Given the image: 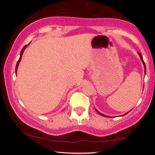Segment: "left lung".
<instances>
[{
  "label": "left lung",
  "instance_id": "1",
  "mask_svg": "<svg viewBox=\"0 0 155 155\" xmlns=\"http://www.w3.org/2000/svg\"><path fill=\"white\" fill-rule=\"evenodd\" d=\"M138 54H139V56H140V60H141V61H142V63H143V65H144V70H145V74H146V65H145V63H144V61H143V57L141 56V54H140V53H139L138 52ZM96 110V109H95ZM96 111L97 112V113L99 114L100 115H101V116H103V117H108V116H106V115H104V114H101V112H99L98 111H97V110H96ZM128 112H130V111H128ZM128 112H127V113H128ZM127 113H126L125 114H127ZM125 114H124V115H125Z\"/></svg>",
  "mask_w": 155,
  "mask_h": 155
}]
</instances>
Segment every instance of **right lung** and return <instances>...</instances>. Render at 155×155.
I'll return each mask as SVG.
<instances>
[{
  "mask_svg": "<svg viewBox=\"0 0 155 155\" xmlns=\"http://www.w3.org/2000/svg\"><path fill=\"white\" fill-rule=\"evenodd\" d=\"M28 45H29V44H27V45L25 46V47L22 48V50H21V52H20V56H19V60H18V62H17V65H16V69H15V72H16V74H17V68H18V65H19V62L21 61V59H22V54H23V52H24V50H25V48H26L27 47H28Z\"/></svg>",
  "mask_w": 155,
  "mask_h": 155,
  "instance_id": "add662e5",
  "label": "right lung"
}]
</instances>
